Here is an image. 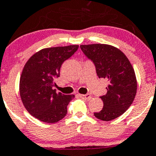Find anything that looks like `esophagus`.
<instances>
[{
    "instance_id": "esophagus-1",
    "label": "esophagus",
    "mask_w": 156,
    "mask_h": 156,
    "mask_svg": "<svg viewBox=\"0 0 156 156\" xmlns=\"http://www.w3.org/2000/svg\"><path fill=\"white\" fill-rule=\"evenodd\" d=\"M79 96L81 98H83V99H90L91 98V94H89V93L85 94H79Z\"/></svg>"
}]
</instances>
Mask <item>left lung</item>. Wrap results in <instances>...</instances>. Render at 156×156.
<instances>
[{
	"label": "left lung",
	"mask_w": 156,
	"mask_h": 156,
	"mask_svg": "<svg viewBox=\"0 0 156 156\" xmlns=\"http://www.w3.org/2000/svg\"><path fill=\"white\" fill-rule=\"evenodd\" d=\"M81 51L95 67L97 75L108 81L105 95L100 96L104 106L94 113L97 119L111 121L131 106L137 91V81L130 62L123 52L112 45H81Z\"/></svg>",
	"instance_id": "8db88e82"
}]
</instances>
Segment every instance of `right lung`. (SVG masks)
Listing matches in <instances>:
<instances>
[{
  "label": "right lung",
  "instance_id": "right-lung-1",
  "mask_svg": "<svg viewBox=\"0 0 156 156\" xmlns=\"http://www.w3.org/2000/svg\"><path fill=\"white\" fill-rule=\"evenodd\" d=\"M78 45L48 48L39 51L25 64L20 78V95L27 111L41 122L55 123L67 114L73 94L56 92L55 80L60 77L65 61L76 52Z\"/></svg>",
  "mask_w": 156,
  "mask_h": 156
}]
</instances>
